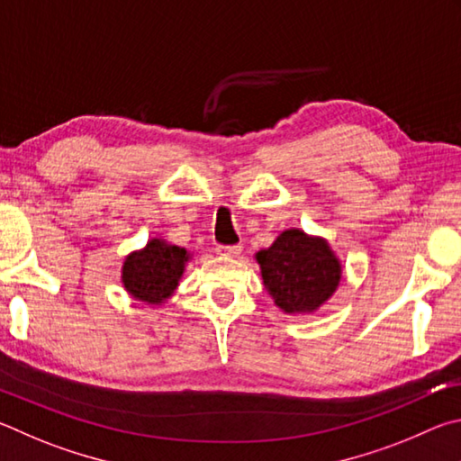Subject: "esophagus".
<instances>
[{"instance_id": "esophagus-1", "label": "esophagus", "mask_w": 461, "mask_h": 461, "mask_svg": "<svg viewBox=\"0 0 461 461\" xmlns=\"http://www.w3.org/2000/svg\"><path fill=\"white\" fill-rule=\"evenodd\" d=\"M216 253L222 257H239L240 253H243V247L240 245H218Z\"/></svg>"}]
</instances>
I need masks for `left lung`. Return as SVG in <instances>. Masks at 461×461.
I'll use <instances>...</instances> for the list:
<instances>
[{
    "label": "left lung",
    "instance_id": "1",
    "mask_svg": "<svg viewBox=\"0 0 461 461\" xmlns=\"http://www.w3.org/2000/svg\"><path fill=\"white\" fill-rule=\"evenodd\" d=\"M263 285L285 313H312L324 305L342 279V265L328 240L300 229L284 230L255 255Z\"/></svg>",
    "mask_w": 461,
    "mask_h": 461
}]
</instances>
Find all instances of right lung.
<instances>
[{"mask_svg": "<svg viewBox=\"0 0 461 461\" xmlns=\"http://www.w3.org/2000/svg\"><path fill=\"white\" fill-rule=\"evenodd\" d=\"M190 253L169 245L164 239H151L141 251L127 255L121 281L127 294L149 305H161L172 297Z\"/></svg>", "mask_w": 461, "mask_h": 461, "instance_id": "1", "label": "right lung"}]
</instances>
